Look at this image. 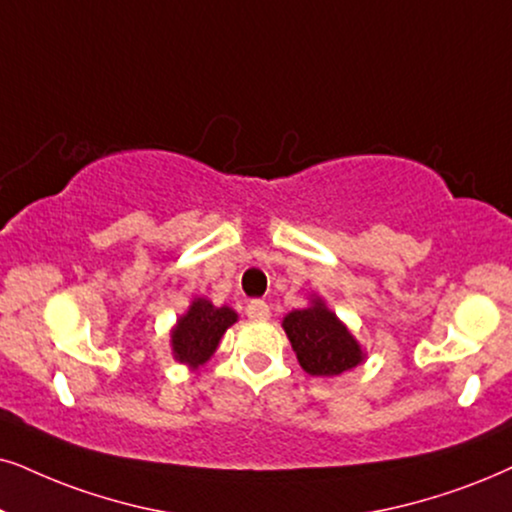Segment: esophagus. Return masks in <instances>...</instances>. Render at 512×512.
<instances>
[{
  "instance_id": "esophagus-1",
  "label": "esophagus",
  "mask_w": 512,
  "mask_h": 512,
  "mask_svg": "<svg viewBox=\"0 0 512 512\" xmlns=\"http://www.w3.org/2000/svg\"><path fill=\"white\" fill-rule=\"evenodd\" d=\"M245 314H248L252 321H267L269 319V304L262 300H252L248 307H245Z\"/></svg>"
}]
</instances>
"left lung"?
<instances>
[{"instance_id":"obj_1","label":"left lung","mask_w":512,"mask_h":512,"mask_svg":"<svg viewBox=\"0 0 512 512\" xmlns=\"http://www.w3.org/2000/svg\"><path fill=\"white\" fill-rule=\"evenodd\" d=\"M283 331L302 371L319 378H335L366 361V352L352 331L338 319L321 295H309L304 309L283 316Z\"/></svg>"}]
</instances>
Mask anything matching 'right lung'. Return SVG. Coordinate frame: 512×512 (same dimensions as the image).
<instances>
[{"mask_svg": "<svg viewBox=\"0 0 512 512\" xmlns=\"http://www.w3.org/2000/svg\"><path fill=\"white\" fill-rule=\"evenodd\" d=\"M238 321L236 309L217 307L208 297H193L189 309L179 316L170 331L172 357L179 364L196 368L215 357L219 340Z\"/></svg>", "mask_w": 512, "mask_h": 512, "instance_id": "right-lung-1", "label": "right lung"}]
</instances>
